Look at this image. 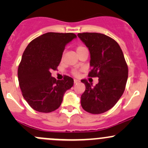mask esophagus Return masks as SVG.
Segmentation results:
<instances>
[{
    "instance_id": "obj_1",
    "label": "esophagus",
    "mask_w": 148,
    "mask_h": 148,
    "mask_svg": "<svg viewBox=\"0 0 148 148\" xmlns=\"http://www.w3.org/2000/svg\"><path fill=\"white\" fill-rule=\"evenodd\" d=\"M74 83H75V84H77V83L79 82V80L77 79H74Z\"/></svg>"
}]
</instances>
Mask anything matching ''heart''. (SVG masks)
Returning <instances> with one entry per match:
<instances>
[{
	"label": "heart",
	"mask_w": 148,
	"mask_h": 148,
	"mask_svg": "<svg viewBox=\"0 0 148 148\" xmlns=\"http://www.w3.org/2000/svg\"><path fill=\"white\" fill-rule=\"evenodd\" d=\"M83 48H84V46H79V47L77 48V51H79V50H80V49H83ZM72 74H74V75H75V76H77V75H78V74H79V71H77V70L74 69V70H73V71H72Z\"/></svg>",
	"instance_id": "1"
}]
</instances>
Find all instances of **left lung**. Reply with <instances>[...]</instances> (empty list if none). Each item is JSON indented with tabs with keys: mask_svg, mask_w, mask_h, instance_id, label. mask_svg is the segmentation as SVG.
Listing matches in <instances>:
<instances>
[{
	"mask_svg": "<svg viewBox=\"0 0 148 148\" xmlns=\"http://www.w3.org/2000/svg\"><path fill=\"white\" fill-rule=\"evenodd\" d=\"M90 52L89 77H98L92 86L81 80L86 89L81 96V105L91 114H102L112 108L122 97L128 77V67L123 52L113 38L99 33L78 34Z\"/></svg>",
	"mask_w": 148,
	"mask_h": 148,
	"instance_id": "obj_1",
	"label": "left lung"
}]
</instances>
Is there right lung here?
<instances>
[{
	"label": "right lung",
	"mask_w": 148,
	"mask_h": 148,
	"mask_svg": "<svg viewBox=\"0 0 148 148\" xmlns=\"http://www.w3.org/2000/svg\"><path fill=\"white\" fill-rule=\"evenodd\" d=\"M75 38L73 33L49 32L31 41L25 49L18 69L19 86L23 98L36 111L57 110L66 91L74 84L71 77L56 80L51 71L57 69L66 45Z\"/></svg>",
	"instance_id": "obj_1"
}]
</instances>
